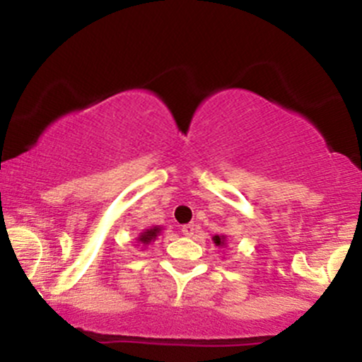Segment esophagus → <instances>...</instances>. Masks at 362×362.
<instances>
[{
	"label": "esophagus",
	"mask_w": 362,
	"mask_h": 362,
	"mask_svg": "<svg viewBox=\"0 0 362 362\" xmlns=\"http://www.w3.org/2000/svg\"><path fill=\"white\" fill-rule=\"evenodd\" d=\"M195 231H197V228H195V224L194 223H190V224H184V226H182V233H184L185 236H192Z\"/></svg>",
	"instance_id": "obj_1"
}]
</instances>
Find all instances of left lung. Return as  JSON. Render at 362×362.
Listing matches in <instances>:
<instances>
[{"label": "left lung", "mask_w": 362, "mask_h": 362, "mask_svg": "<svg viewBox=\"0 0 362 362\" xmlns=\"http://www.w3.org/2000/svg\"><path fill=\"white\" fill-rule=\"evenodd\" d=\"M213 242H214L216 247H224V245H226V243H224V242H226V238H224V235H221V236L214 235Z\"/></svg>", "instance_id": "obj_1"}]
</instances>
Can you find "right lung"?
<instances>
[{
  "mask_svg": "<svg viewBox=\"0 0 362 362\" xmlns=\"http://www.w3.org/2000/svg\"><path fill=\"white\" fill-rule=\"evenodd\" d=\"M160 233H161V228L160 226H153V228H149V230H144L143 233L139 235L138 243L143 245V247H146V245H149L151 242H155L156 236L160 235Z\"/></svg>",
  "mask_w": 362,
  "mask_h": 362,
  "instance_id": "add662e5",
  "label": "right lung"
}]
</instances>
